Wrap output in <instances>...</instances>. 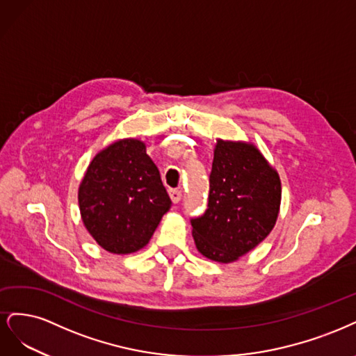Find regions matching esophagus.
<instances>
[{"label":"esophagus","mask_w":356,"mask_h":356,"mask_svg":"<svg viewBox=\"0 0 356 356\" xmlns=\"http://www.w3.org/2000/svg\"><path fill=\"white\" fill-rule=\"evenodd\" d=\"M168 193H170L171 201H173L175 204H177L181 200V191L180 189H170Z\"/></svg>","instance_id":"1"}]
</instances>
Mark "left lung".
Wrapping results in <instances>:
<instances>
[{
	"instance_id": "left-lung-1",
	"label": "left lung",
	"mask_w": 356,
	"mask_h": 356,
	"mask_svg": "<svg viewBox=\"0 0 356 356\" xmlns=\"http://www.w3.org/2000/svg\"><path fill=\"white\" fill-rule=\"evenodd\" d=\"M280 204V176L259 149L219 139L207 210L191 220L195 245L210 260L235 261L270 234Z\"/></svg>"
}]
</instances>
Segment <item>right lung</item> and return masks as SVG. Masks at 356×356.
Returning <instances> with one entry per match:
<instances>
[{
  "label": "right lung",
  "instance_id": "add662e5",
  "mask_svg": "<svg viewBox=\"0 0 356 356\" xmlns=\"http://www.w3.org/2000/svg\"><path fill=\"white\" fill-rule=\"evenodd\" d=\"M78 204L86 229L102 248L130 254L149 243L171 200L145 143L122 139L90 163Z\"/></svg>",
  "mask_w": 356,
  "mask_h": 356
}]
</instances>
